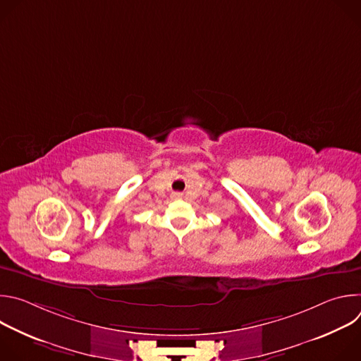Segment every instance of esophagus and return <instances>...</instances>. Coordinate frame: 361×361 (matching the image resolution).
Instances as JSON below:
<instances>
[{
  "instance_id": "esophagus-1",
  "label": "esophagus",
  "mask_w": 361,
  "mask_h": 361,
  "mask_svg": "<svg viewBox=\"0 0 361 361\" xmlns=\"http://www.w3.org/2000/svg\"><path fill=\"white\" fill-rule=\"evenodd\" d=\"M171 197H173L174 200H180V198L183 197V194H181V192H173V194H171Z\"/></svg>"
}]
</instances>
